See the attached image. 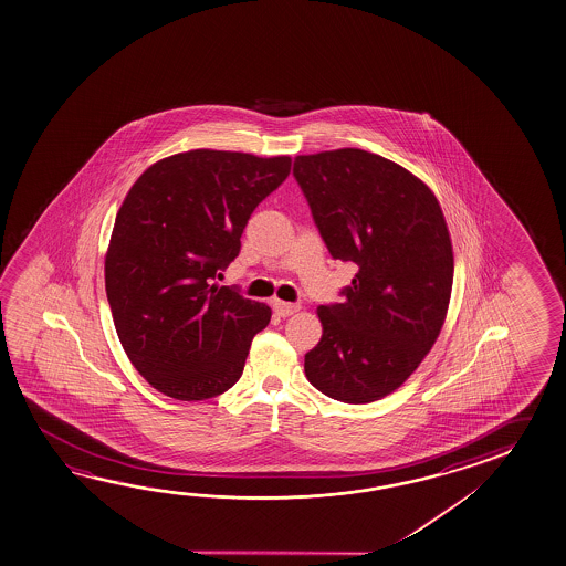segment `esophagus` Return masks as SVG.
Listing matches in <instances>:
<instances>
[{"mask_svg": "<svg viewBox=\"0 0 566 566\" xmlns=\"http://www.w3.org/2000/svg\"><path fill=\"white\" fill-rule=\"evenodd\" d=\"M274 312H276L277 316H282V318H286V316H292V314H296L298 312V304H290V302H282V300H274Z\"/></svg>", "mask_w": 566, "mask_h": 566, "instance_id": "34e87169", "label": "esophagus"}]
</instances>
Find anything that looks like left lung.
Instances as JSON below:
<instances>
[{
  "instance_id": "left-lung-1",
  "label": "left lung",
  "mask_w": 566,
  "mask_h": 566,
  "mask_svg": "<svg viewBox=\"0 0 566 566\" xmlns=\"http://www.w3.org/2000/svg\"><path fill=\"white\" fill-rule=\"evenodd\" d=\"M294 176L334 260L358 266L344 302L316 310L304 373L346 405L405 385L447 321L454 256L437 196L412 171L358 148L296 156Z\"/></svg>"
}]
</instances>
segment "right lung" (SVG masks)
I'll return each instance as SVG.
<instances>
[{
  "label": "right lung",
  "instance_id": "right-lung-1",
  "mask_svg": "<svg viewBox=\"0 0 566 566\" xmlns=\"http://www.w3.org/2000/svg\"><path fill=\"white\" fill-rule=\"evenodd\" d=\"M290 166V156L190 149L151 164L129 188L107 245L106 294L129 363L156 390L192 402L242 376L272 310L213 277Z\"/></svg>",
  "mask_w": 566,
  "mask_h": 566
}]
</instances>
